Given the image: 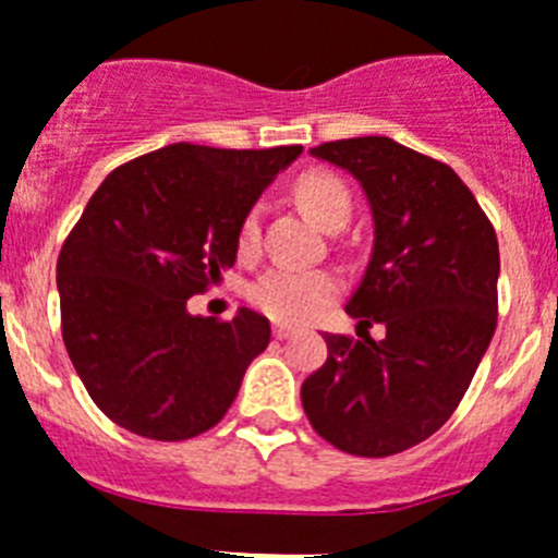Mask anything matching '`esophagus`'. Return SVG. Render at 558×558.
Listing matches in <instances>:
<instances>
[{"label":"esophagus","mask_w":558,"mask_h":558,"mask_svg":"<svg viewBox=\"0 0 558 558\" xmlns=\"http://www.w3.org/2000/svg\"><path fill=\"white\" fill-rule=\"evenodd\" d=\"M271 335L278 337V340H289V337L294 335L292 326H287V323H275V329H271Z\"/></svg>","instance_id":"esophagus-1"}]
</instances>
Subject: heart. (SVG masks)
<instances>
[{
  "mask_svg": "<svg viewBox=\"0 0 558 558\" xmlns=\"http://www.w3.org/2000/svg\"><path fill=\"white\" fill-rule=\"evenodd\" d=\"M294 195L301 207L326 229H343L351 218L349 186L331 172H306L301 175ZM260 246V209L252 207L243 215L238 229V252L243 257L255 255ZM340 292L335 275L320 269H298V266H271L252 283V301L257 308L280 323H303L329 306Z\"/></svg>",
  "mask_w": 558,
  "mask_h": 558,
  "instance_id": "heart-1",
  "label": "heart"
}]
</instances>
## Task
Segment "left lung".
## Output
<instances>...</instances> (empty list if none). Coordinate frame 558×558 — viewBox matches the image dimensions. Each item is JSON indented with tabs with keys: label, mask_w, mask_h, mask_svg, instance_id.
Listing matches in <instances>:
<instances>
[{
	"label": "left lung",
	"mask_w": 558,
	"mask_h": 558,
	"mask_svg": "<svg viewBox=\"0 0 558 558\" xmlns=\"http://www.w3.org/2000/svg\"><path fill=\"white\" fill-rule=\"evenodd\" d=\"M354 175L372 209V257L345 312L386 337L323 335L301 386L312 428L357 457H391L446 425L496 329V232L462 178L386 135L308 149Z\"/></svg>",
	"instance_id": "left-lung-1"
}]
</instances>
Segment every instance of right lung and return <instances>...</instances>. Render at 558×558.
I'll return each instance as SVG.
<instances>
[{"instance_id": "1", "label": "right lung", "mask_w": 558, "mask_h": 558, "mask_svg": "<svg viewBox=\"0 0 558 558\" xmlns=\"http://www.w3.org/2000/svg\"><path fill=\"white\" fill-rule=\"evenodd\" d=\"M303 147L170 144L101 181L56 264L62 337L87 395L121 428L178 442L213 428L238 397L269 320L227 323L186 301L238 257V229Z\"/></svg>"}]
</instances>
